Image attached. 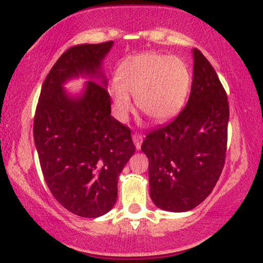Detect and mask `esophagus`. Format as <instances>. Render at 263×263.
I'll list each match as a JSON object with an SVG mask.
<instances>
[{
    "mask_svg": "<svg viewBox=\"0 0 263 263\" xmlns=\"http://www.w3.org/2000/svg\"><path fill=\"white\" fill-rule=\"evenodd\" d=\"M132 141H134L135 143V147L137 151H139L141 149V145H142V142H143V136L142 135H132Z\"/></svg>",
    "mask_w": 263,
    "mask_h": 263,
    "instance_id": "esophagus-1",
    "label": "esophagus"
}]
</instances>
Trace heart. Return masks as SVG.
Returning a JSON list of instances; mask_svg holds the SVG:
<instances>
[{
	"instance_id": "obj_1",
	"label": "heart",
	"mask_w": 263,
	"mask_h": 263,
	"mask_svg": "<svg viewBox=\"0 0 263 263\" xmlns=\"http://www.w3.org/2000/svg\"><path fill=\"white\" fill-rule=\"evenodd\" d=\"M192 85L191 69L177 57L148 52L129 55L109 85L112 110L119 121L127 120L132 111L129 95L137 108L155 122H166L179 114L187 102Z\"/></svg>"
}]
</instances>
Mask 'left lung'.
Returning a JSON list of instances; mask_svg holds the SVG:
<instances>
[{"label":"left lung","mask_w":263,"mask_h":263,"mask_svg":"<svg viewBox=\"0 0 263 263\" xmlns=\"http://www.w3.org/2000/svg\"><path fill=\"white\" fill-rule=\"evenodd\" d=\"M193 82L185 108L165 127L145 137L149 194L159 209L185 212L209 197L226 159L229 107L208 59L193 49Z\"/></svg>","instance_id":"obj_1"}]
</instances>
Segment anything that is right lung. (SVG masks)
Instances as JSON below:
<instances>
[{
	"label": "right lung",
	"instance_id": "right-lung-1",
	"mask_svg": "<svg viewBox=\"0 0 263 263\" xmlns=\"http://www.w3.org/2000/svg\"><path fill=\"white\" fill-rule=\"evenodd\" d=\"M114 45H80L63 53L41 88L34 139L43 177L68 211L96 218L114 208L122 168L136 151L131 131L110 115L103 62ZM89 80L79 93L64 85Z\"/></svg>",
	"mask_w": 263,
	"mask_h": 263
}]
</instances>
